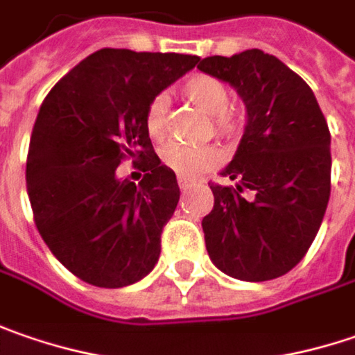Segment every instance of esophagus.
<instances>
[{
  "label": "esophagus",
  "mask_w": 355,
  "mask_h": 355,
  "mask_svg": "<svg viewBox=\"0 0 355 355\" xmlns=\"http://www.w3.org/2000/svg\"><path fill=\"white\" fill-rule=\"evenodd\" d=\"M193 187V180L191 178H184V177H178V189L184 193V191H189Z\"/></svg>",
  "instance_id": "34e87169"
}]
</instances>
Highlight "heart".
<instances>
[{"mask_svg":"<svg viewBox=\"0 0 355 355\" xmlns=\"http://www.w3.org/2000/svg\"><path fill=\"white\" fill-rule=\"evenodd\" d=\"M184 99L193 103L200 111L210 115V125L216 137L234 141L244 127V109L239 103H230V89L223 79L196 73L189 77L180 87ZM168 119V99L166 95H155L148 101L145 111V129L150 139H162L166 132ZM220 161L216 147H189L182 143H171L162 150V164L177 173L178 177H198L210 171Z\"/></svg>","mask_w":355,"mask_h":355,"instance_id":"heart-1","label":"heart"}]
</instances>
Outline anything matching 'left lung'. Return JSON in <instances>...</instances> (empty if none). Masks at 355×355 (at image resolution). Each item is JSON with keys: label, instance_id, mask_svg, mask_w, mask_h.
Instances as JSON below:
<instances>
[{"label": "left lung", "instance_id": "left-lung-1", "mask_svg": "<svg viewBox=\"0 0 355 355\" xmlns=\"http://www.w3.org/2000/svg\"><path fill=\"white\" fill-rule=\"evenodd\" d=\"M198 69L234 87L248 123L202 218L210 260L224 274L264 282L294 268L316 239L330 200V131L298 73L260 49L198 59ZM244 188L255 193L248 201Z\"/></svg>", "mask_w": 355, "mask_h": 355}]
</instances>
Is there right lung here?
<instances>
[{"label":"right lung","mask_w":355,"mask_h":355,"mask_svg":"<svg viewBox=\"0 0 355 355\" xmlns=\"http://www.w3.org/2000/svg\"><path fill=\"white\" fill-rule=\"evenodd\" d=\"M196 63V55L99 49L39 109L25 168L33 220L55 258L87 284H135L159 260L180 191L153 148L145 111ZM127 158L146 173L139 185L116 177Z\"/></svg>","instance_id":"1"}]
</instances>
